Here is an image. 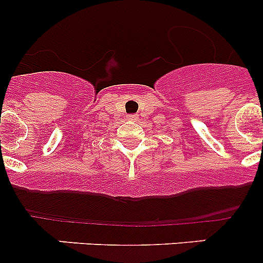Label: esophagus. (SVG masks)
Returning <instances> with one entry per match:
<instances>
[{
	"label": "esophagus",
	"instance_id": "1",
	"mask_svg": "<svg viewBox=\"0 0 263 263\" xmlns=\"http://www.w3.org/2000/svg\"><path fill=\"white\" fill-rule=\"evenodd\" d=\"M127 119H128V121H131V122H137V121H139V116H137V115H128V116H127Z\"/></svg>",
	"mask_w": 263,
	"mask_h": 263
}]
</instances>
